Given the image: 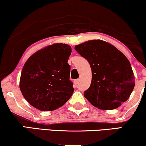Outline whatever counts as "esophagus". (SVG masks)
I'll list each match as a JSON object with an SVG mask.
<instances>
[{"mask_svg":"<svg viewBox=\"0 0 146 146\" xmlns=\"http://www.w3.org/2000/svg\"><path fill=\"white\" fill-rule=\"evenodd\" d=\"M79 81H80V80H79V79H78V80H75L74 81H73V84H74V86H75V87H76L77 85L78 84Z\"/></svg>","mask_w":146,"mask_h":146,"instance_id":"esophagus-1","label":"esophagus"}]
</instances>
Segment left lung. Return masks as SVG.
Wrapping results in <instances>:
<instances>
[{"instance_id": "1", "label": "left lung", "mask_w": 146, "mask_h": 146, "mask_svg": "<svg viewBox=\"0 0 146 146\" xmlns=\"http://www.w3.org/2000/svg\"><path fill=\"white\" fill-rule=\"evenodd\" d=\"M88 60L92 80L84 96L102 110H113L128 100L135 87V75L128 58L102 40H92L75 46Z\"/></svg>"}]
</instances>
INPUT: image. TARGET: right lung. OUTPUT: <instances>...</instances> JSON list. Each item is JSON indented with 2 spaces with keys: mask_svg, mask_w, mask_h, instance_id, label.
Returning a JSON list of instances; mask_svg holds the SVG:
<instances>
[{
  "mask_svg": "<svg viewBox=\"0 0 146 146\" xmlns=\"http://www.w3.org/2000/svg\"><path fill=\"white\" fill-rule=\"evenodd\" d=\"M71 54L69 45L56 43L29 57L22 70L19 84L28 103L42 111H51L69 100L74 91L69 80Z\"/></svg>",
  "mask_w": 146,
  "mask_h": 146,
  "instance_id": "right-lung-1",
  "label": "right lung"
}]
</instances>
